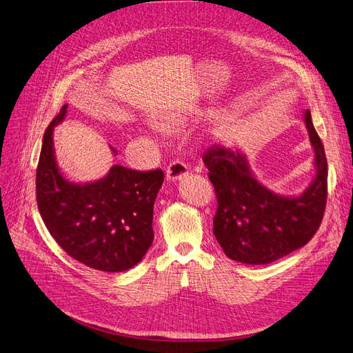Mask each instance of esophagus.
<instances>
[{"label":"esophagus","instance_id":"34e87169","mask_svg":"<svg viewBox=\"0 0 353 353\" xmlns=\"http://www.w3.org/2000/svg\"><path fill=\"white\" fill-rule=\"evenodd\" d=\"M188 174V168L184 162L181 161H174L168 165V169H166V178L169 181H178V179H182L185 175Z\"/></svg>","mask_w":353,"mask_h":353}]
</instances>
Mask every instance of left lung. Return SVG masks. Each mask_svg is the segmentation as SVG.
Masks as SVG:
<instances>
[{"label": "left lung", "mask_w": 353, "mask_h": 353, "mask_svg": "<svg viewBox=\"0 0 353 353\" xmlns=\"http://www.w3.org/2000/svg\"><path fill=\"white\" fill-rule=\"evenodd\" d=\"M304 120L316 150L317 175L300 196L266 190L237 150L216 145L203 154L217 199L213 233L230 259L271 263L307 245L319 230L327 201V159L308 110Z\"/></svg>", "instance_id": "1"}]
</instances>
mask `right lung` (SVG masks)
<instances>
[{
  "label": "right lung",
  "mask_w": 353,
  "mask_h": 353,
  "mask_svg": "<svg viewBox=\"0 0 353 353\" xmlns=\"http://www.w3.org/2000/svg\"><path fill=\"white\" fill-rule=\"evenodd\" d=\"M68 104L48 125L36 172V200L49 233L69 256L104 272L130 270L153 242V204L162 169L134 171L114 165L87 185L68 182L53 157L52 132Z\"/></svg>",
  "instance_id": "obj_1"
}]
</instances>
